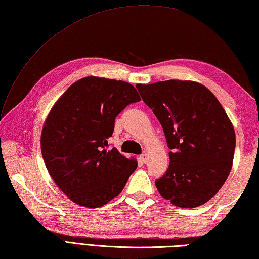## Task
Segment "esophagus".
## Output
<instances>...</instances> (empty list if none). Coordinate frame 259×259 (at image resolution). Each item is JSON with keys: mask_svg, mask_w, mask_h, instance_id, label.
I'll use <instances>...</instances> for the list:
<instances>
[{"mask_svg": "<svg viewBox=\"0 0 259 259\" xmlns=\"http://www.w3.org/2000/svg\"><path fill=\"white\" fill-rule=\"evenodd\" d=\"M139 159H140V161H141L142 163H146L147 160H148V156L146 155V153H142V155L139 157Z\"/></svg>", "mask_w": 259, "mask_h": 259, "instance_id": "34e87169", "label": "esophagus"}]
</instances>
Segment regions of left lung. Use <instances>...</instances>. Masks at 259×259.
<instances>
[{
	"mask_svg": "<svg viewBox=\"0 0 259 259\" xmlns=\"http://www.w3.org/2000/svg\"><path fill=\"white\" fill-rule=\"evenodd\" d=\"M142 100L161 123L170 163L156 179L164 199L195 208L212 198L232 170L236 136L217 98L205 85L168 80L137 84Z\"/></svg>",
	"mask_w": 259,
	"mask_h": 259,
	"instance_id": "1",
	"label": "left lung"
}]
</instances>
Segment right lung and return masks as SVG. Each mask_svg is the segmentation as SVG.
Returning <instances> with one entry per match:
<instances>
[{
    "label": "right lung",
    "mask_w": 259,
    "mask_h": 259,
    "mask_svg": "<svg viewBox=\"0 0 259 259\" xmlns=\"http://www.w3.org/2000/svg\"><path fill=\"white\" fill-rule=\"evenodd\" d=\"M138 92L128 82L87 76L54 104L41 135V151L54 183L76 205L98 208L117 197L137 169L108 139L115 117Z\"/></svg>",
    "instance_id": "1"
}]
</instances>
